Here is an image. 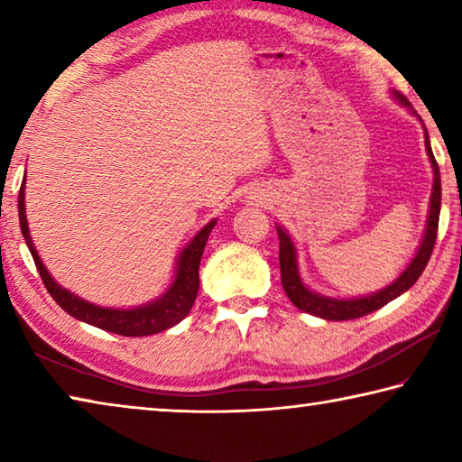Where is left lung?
I'll list each match as a JSON object with an SVG mask.
<instances>
[{
	"label": "left lung",
	"instance_id": "obj_1",
	"mask_svg": "<svg viewBox=\"0 0 462 462\" xmlns=\"http://www.w3.org/2000/svg\"><path fill=\"white\" fill-rule=\"evenodd\" d=\"M395 97L400 99L403 106H410V101L403 96H400V93H395ZM426 151L434 169V189H432V198H430V214H428L424 240H421L416 259L410 263V267L395 279V283H391L389 287L383 289V291L366 295V297H358V300H332V297H324L310 291V289L301 283L300 273H297L295 248H293L291 238H289L283 230L277 228L281 283H283L285 293L289 300L293 301L295 308H300L311 316H318L324 319H338V322L340 319H355L383 308L385 303L395 300V297H400L403 291H408V289L416 283L421 273H424L430 256H432V250L436 245V234H438V217H440V201H442L440 171H438V162L432 154V148H430L428 134H426Z\"/></svg>",
	"mask_w": 462,
	"mask_h": 462
}]
</instances>
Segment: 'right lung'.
I'll return each instance as SVG.
<instances>
[{"label":"right lung","instance_id":"obj_1","mask_svg":"<svg viewBox=\"0 0 462 462\" xmlns=\"http://www.w3.org/2000/svg\"><path fill=\"white\" fill-rule=\"evenodd\" d=\"M24 183L20 187L18 193V214H20V228L24 234V240L32 253L34 264L38 269L46 291L52 295V300L67 311L69 316L81 319L85 324H91L101 330L120 334V336H151L156 332L167 330V328L175 326L189 314L195 297H198L199 289V261L206 248V242L209 232L216 226V220L203 226L198 236H195L187 248H183L181 256L177 261V275L173 285L169 287V291L152 303H146L143 308L134 310H109V308H97L89 301H83L79 297L69 293L67 289L57 285V281H52L49 271L44 269V264L38 256L36 248L32 245L28 232V222L24 214Z\"/></svg>","mask_w":462,"mask_h":462}]
</instances>
